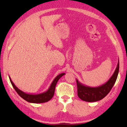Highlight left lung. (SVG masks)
<instances>
[{
    "mask_svg": "<svg viewBox=\"0 0 127 127\" xmlns=\"http://www.w3.org/2000/svg\"><path fill=\"white\" fill-rule=\"evenodd\" d=\"M119 69V61L110 79L106 83L98 87H91L85 86L76 79L77 94L79 98L85 101L95 102L102 100L109 93L117 80Z\"/></svg>",
    "mask_w": 127,
    "mask_h": 127,
    "instance_id": "obj_1",
    "label": "left lung"
}]
</instances>
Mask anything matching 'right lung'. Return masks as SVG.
I'll return each mask as SVG.
<instances>
[{"label":"right lung","instance_id":"obj_1","mask_svg":"<svg viewBox=\"0 0 127 127\" xmlns=\"http://www.w3.org/2000/svg\"><path fill=\"white\" fill-rule=\"evenodd\" d=\"M65 74L64 73H63L59 74L58 76H57L54 79L53 81L51 83L50 87L46 91L42 92V93L38 94H27L26 92H24L21 90L18 89V87L16 86L13 82L10 77H9V79L11 84L13 86V87L16 90V91L17 92L19 95H20L21 97L23 98L25 100L27 101V102H31V103H35V104H38V103H44L49 101L50 100L52 97H53L54 94L55 89L56 85L59 79L61 78V77Z\"/></svg>","mask_w":127,"mask_h":127}]
</instances>
